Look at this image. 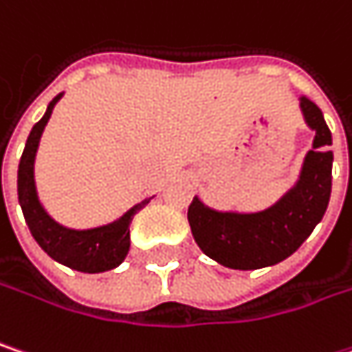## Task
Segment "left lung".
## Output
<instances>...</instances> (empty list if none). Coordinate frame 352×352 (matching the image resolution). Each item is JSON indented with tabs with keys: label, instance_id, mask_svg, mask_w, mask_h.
Returning a JSON list of instances; mask_svg holds the SVG:
<instances>
[{
	"label": "left lung",
	"instance_id": "8db88e82",
	"mask_svg": "<svg viewBox=\"0 0 352 352\" xmlns=\"http://www.w3.org/2000/svg\"><path fill=\"white\" fill-rule=\"evenodd\" d=\"M305 123L315 131L313 149L305 155L299 181L275 205L258 213L215 211L199 197L187 219L199 249L219 265L253 271L291 257L320 223L331 199L333 139L319 107L300 97Z\"/></svg>",
	"mask_w": 352,
	"mask_h": 352
}]
</instances>
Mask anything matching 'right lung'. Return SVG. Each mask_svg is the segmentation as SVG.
Masks as SVG:
<instances>
[{
  "mask_svg": "<svg viewBox=\"0 0 352 352\" xmlns=\"http://www.w3.org/2000/svg\"><path fill=\"white\" fill-rule=\"evenodd\" d=\"M61 95L63 94L53 97L45 115L33 125L32 133L28 137L23 155L19 161V169H17V197H19V205H21L23 217L33 239L50 257L81 273H103V271L119 267L123 258L127 257L129 245H131L129 225L133 221L135 213L143 209L151 201V197L137 203L123 217H119L109 225L95 227V229H83V231L67 229L47 215V211L43 209L37 197L35 179H33V163H35V153L39 147L41 133L52 117L55 103L61 99Z\"/></svg>",
  "mask_w": 352,
  "mask_h": 352,
  "instance_id": "right-lung-1",
  "label": "right lung"
}]
</instances>
